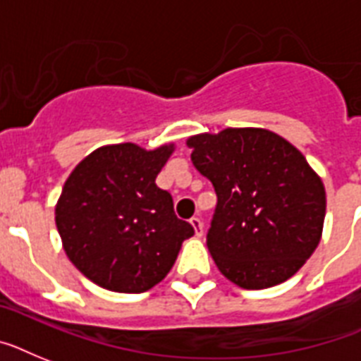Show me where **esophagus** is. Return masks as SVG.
I'll return each mask as SVG.
<instances>
[{
	"mask_svg": "<svg viewBox=\"0 0 361 361\" xmlns=\"http://www.w3.org/2000/svg\"><path fill=\"white\" fill-rule=\"evenodd\" d=\"M190 224H192V228H195L196 237L204 235V222H202L200 216H192V219H190Z\"/></svg>",
	"mask_w": 361,
	"mask_h": 361,
	"instance_id": "esophagus-1",
	"label": "esophagus"
}]
</instances>
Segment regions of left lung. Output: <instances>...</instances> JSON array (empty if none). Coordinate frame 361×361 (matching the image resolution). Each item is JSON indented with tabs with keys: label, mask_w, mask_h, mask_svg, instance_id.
I'll list each match as a JSON object with an SVG mask.
<instances>
[{
	"label": "left lung",
	"mask_w": 361,
	"mask_h": 361,
	"mask_svg": "<svg viewBox=\"0 0 361 361\" xmlns=\"http://www.w3.org/2000/svg\"><path fill=\"white\" fill-rule=\"evenodd\" d=\"M196 171L213 183L216 207L207 248L243 289L291 278L323 235L326 192L300 152L263 128H226L187 139Z\"/></svg>",
	"instance_id": "obj_1"
}]
</instances>
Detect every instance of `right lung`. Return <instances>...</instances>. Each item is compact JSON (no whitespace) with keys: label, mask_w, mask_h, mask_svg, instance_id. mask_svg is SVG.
I'll return each instance as SVG.
<instances>
[{"label":"right lung","mask_w":361,"mask_h":361,"mask_svg":"<svg viewBox=\"0 0 361 361\" xmlns=\"http://www.w3.org/2000/svg\"><path fill=\"white\" fill-rule=\"evenodd\" d=\"M172 152L174 145L102 146L64 181L55 224L68 259L96 286L148 291L169 274L181 243L195 235L176 216L171 192L155 185Z\"/></svg>","instance_id":"right-lung-1"}]
</instances>
